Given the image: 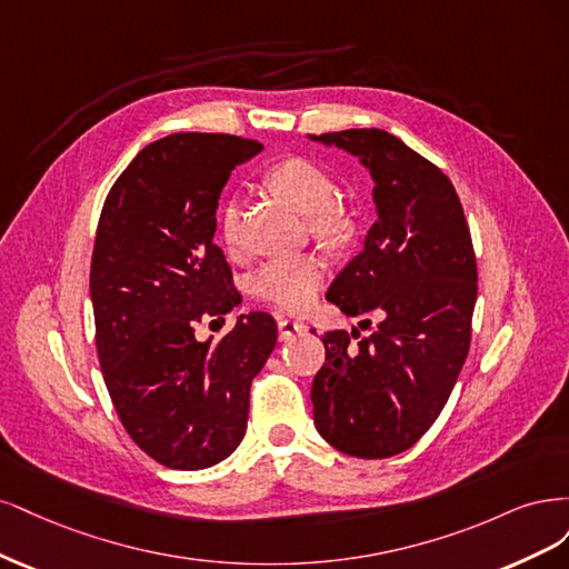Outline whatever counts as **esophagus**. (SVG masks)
I'll use <instances>...</instances> for the list:
<instances>
[{
    "label": "esophagus",
    "mask_w": 569,
    "mask_h": 569,
    "mask_svg": "<svg viewBox=\"0 0 569 569\" xmlns=\"http://www.w3.org/2000/svg\"><path fill=\"white\" fill-rule=\"evenodd\" d=\"M305 323L302 321H292V319H288V317H281L279 319V338L281 340H290V338H296V336H300L302 331H305Z\"/></svg>",
    "instance_id": "obj_1"
}]
</instances>
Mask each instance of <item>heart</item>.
<instances>
[{"label": "heart", "instance_id": "b5f03b06", "mask_svg": "<svg viewBox=\"0 0 569 569\" xmlns=\"http://www.w3.org/2000/svg\"><path fill=\"white\" fill-rule=\"evenodd\" d=\"M277 189L292 208L311 214V227L323 236H340L347 231L345 214L333 208L336 181L323 168L307 158H288L269 174ZM238 200L219 212V233L224 243H236L238 236ZM326 279V262L317 252L283 254V258L262 264L252 277V292L264 302L279 305L288 311H305L317 300V292Z\"/></svg>", "mask_w": 569, "mask_h": 569}]
</instances>
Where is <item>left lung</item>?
<instances>
[{"instance_id":"8db88e82","label":"left lung","mask_w":569,"mask_h":569,"mask_svg":"<svg viewBox=\"0 0 569 569\" xmlns=\"http://www.w3.org/2000/svg\"><path fill=\"white\" fill-rule=\"evenodd\" d=\"M309 139L359 158L373 179L378 217L326 300L347 317H380L357 343V328L323 336L326 361L311 382L315 426L347 456L388 458L428 432L468 357L478 300L470 231L449 177L395 134Z\"/></svg>"}]
</instances>
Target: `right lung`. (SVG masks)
I'll list each match as a JSON object with an SVG mask.
<instances>
[{
    "label": "right lung",
    "instance_id": "1",
    "mask_svg": "<svg viewBox=\"0 0 569 569\" xmlns=\"http://www.w3.org/2000/svg\"><path fill=\"white\" fill-rule=\"evenodd\" d=\"M262 143L181 132L137 153L108 191L91 254L97 352L124 430L153 461L203 470L248 428L250 385L277 347V321L250 311L219 340L196 323L241 302L214 246L217 200Z\"/></svg>",
    "mask_w": 569,
    "mask_h": 569
}]
</instances>
